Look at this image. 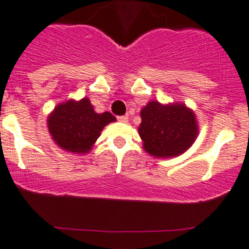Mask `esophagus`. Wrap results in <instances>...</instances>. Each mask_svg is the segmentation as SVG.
I'll return each mask as SVG.
<instances>
[{"label": "esophagus", "instance_id": "esophagus-1", "mask_svg": "<svg viewBox=\"0 0 249 249\" xmlns=\"http://www.w3.org/2000/svg\"><path fill=\"white\" fill-rule=\"evenodd\" d=\"M118 122H120V123H127V122H129V118H127V116L118 117Z\"/></svg>", "mask_w": 249, "mask_h": 249}]
</instances>
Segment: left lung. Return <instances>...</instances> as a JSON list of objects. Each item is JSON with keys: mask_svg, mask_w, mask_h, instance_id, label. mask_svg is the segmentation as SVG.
Returning a JSON list of instances; mask_svg holds the SVG:
<instances>
[{"mask_svg": "<svg viewBox=\"0 0 249 249\" xmlns=\"http://www.w3.org/2000/svg\"><path fill=\"white\" fill-rule=\"evenodd\" d=\"M138 133L143 149L154 158H175L196 142L199 132L195 112L184 103L149 101L141 109Z\"/></svg>", "mask_w": 249, "mask_h": 249, "instance_id": "obj_1", "label": "left lung"}]
</instances>
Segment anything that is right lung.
I'll return each mask as SVG.
<instances>
[{"label": "right lung", "instance_id": "add662e5", "mask_svg": "<svg viewBox=\"0 0 249 249\" xmlns=\"http://www.w3.org/2000/svg\"><path fill=\"white\" fill-rule=\"evenodd\" d=\"M116 122L109 112L96 113L88 98L69 99L57 105L48 117L52 140L68 153L88 154L107 124Z\"/></svg>", "mask_w": 249, "mask_h": 249}]
</instances>
